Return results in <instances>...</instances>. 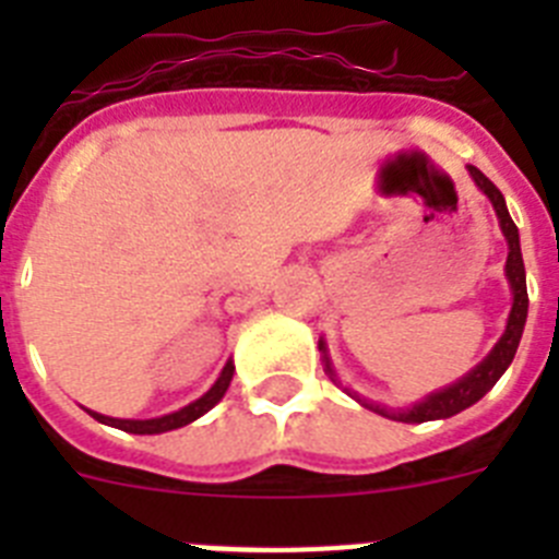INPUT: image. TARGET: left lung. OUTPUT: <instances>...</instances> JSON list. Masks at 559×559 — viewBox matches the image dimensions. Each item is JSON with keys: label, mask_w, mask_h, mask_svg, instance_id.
<instances>
[{"label": "left lung", "mask_w": 559, "mask_h": 559, "mask_svg": "<svg viewBox=\"0 0 559 559\" xmlns=\"http://www.w3.org/2000/svg\"><path fill=\"white\" fill-rule=\"evenodd\" d=\"M471 170L473 181H476L478 190L490 199L492 210L498 215V224H501L503 237H507V246H510V254H507V280H510V288H512V310H510V319H507V330L503 335L498 338L496 347L490 349V355L478 364L476 369L464 374L462 380L451 383V386L439 389V392L428 394L423 403H414L408 408H386V406H374V403H367V400H360L358 394H353L358 400L360 406L372 408V412L383 414L389 419H397V423H428V419H448L453 414L464 412V408H471L473 403L484 397V394L490 392L492 386L498 383L507 367L512 364L518 353V344H521V335H523V324H526V313H530V294H526V269H523V257H521V237H518V226L512 224L510 218V210H507V201H503L501 190L492 185L487 176H484L478 167L467 165ZM319 349L324 353V367H328L330 378H335L333 367H330V358H328V347H324V341H319Z\"/></svg>", "instance_id": "8db88e82"}]
</instances>
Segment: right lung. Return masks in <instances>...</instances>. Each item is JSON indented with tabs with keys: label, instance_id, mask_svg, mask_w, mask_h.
Returning <instances> with one entry per match:
<instances>
[{
	"label": "right lung",
	"instance_id": "add662e5",
	"mask_svg": "<svg viewBox=\"0 0 559 559\" xmlns=\"http://www.w3.org/2000/svg\"><path fill=\"white\" fill-rule=\"evenodd\" d=\"M231 374H235V364L231 360H226L224 372L218 374V380L212 383V389L206 394H201L195 403H190V406L179 408V412L173 414H165V417H156V419H117V417H106V414H97V412H86L92 414V417L97 419V423H103V426H111V428H120V431H128V433H165V431H173V428H181V426H190L192 419L204 417L206 412H210L215 403H221V397L226 394V389H229L231 383Z\"/></svg>",
	"mask_w": 559,
	"mask_h": 559
}]
</instances>
